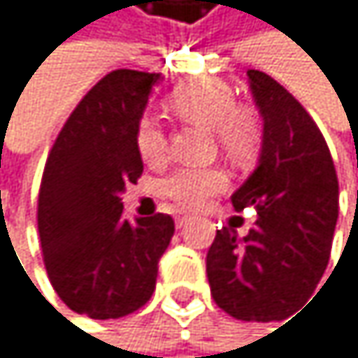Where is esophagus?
Returning <instances> with one entry per match:
<instances>
[{
	"label": "esophagus",
	"mask_w": 358,
	"mask_h": 358,
	"mask_svg": "<svg viewBox=\"0 0 358 358\" xmlns=\"http://www.w3.org/2000/svg\"><path fill=\"white\" fill-rule=\"evenodd\" d=\"M189 219H191V215H187V213H182V210H180V213L176 215V225H178V227H182Z\"/></svg>",
	"instance_id": "obj_1"
}]
</instances>
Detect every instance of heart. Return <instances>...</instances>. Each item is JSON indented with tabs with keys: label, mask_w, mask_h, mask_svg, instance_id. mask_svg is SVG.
Returning a JSON list of instances; mask_svg holds the SVG:
<instances>
[{
	"label": "heart",
	"mask_w": 358,
	"mask_h": 358,
	"mask_svg": "<svg viewBox=\"0 0 358 358\" xmlns=\"http://www.w3.org/2000/svg\"><path fill=\"white\" fill-rule=\"evenodd\" d=\"M171 111L203 131H210L219 148L236 161L249 159L262 137L257 115L236 105L234 90L219 79H199L178 87L169 99ZM137 152L148 165H161L169 155V139L163 124L155 117H141L135 133ZM227 187V176L217 167H180L165 178L163 191L176 203L187 208H201L210 197Z\"/></svg>",
	"instance_id": "obj_1"
}]
</instances>
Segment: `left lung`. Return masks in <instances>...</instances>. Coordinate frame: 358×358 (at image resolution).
Instances as JSON below:
<instances>
[{
  "label": "left lung",
  "mask_w": 358,
  "mask_h": 358,
  "mask_svg": "<svg viewBox=\"0 0 358 358\" xmlns=\"http://www.w3.org/2000/svg\"><path fill=\"white\" fill-rule=\"evenodd\" d=\"M264 117L257 169L231 195L236 213L255 208L247 236L217 229L206 255L215 303L231 318H287L322 279L339 213L337 171L329 145L305 107L262 71L247 73ZM238 219V217H236Z\"/></svg>",
  "instance_id": "left-lung-1"
}]
</instances>
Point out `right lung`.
I'll use <instances>...</instances> for the list:
<instances>
[{
	"label": "right lung",
	"mask_w": 358,
	"mask_h": 358,
	"mask_svg": "<svg viewBox=\"0 0 358 358\" xmlns=\"http://www.w3.org/2000/svg\"><path fill=\"white\" fill-rule=\"evenodd\" d=\"M159 73L120 68L96 83L62 127L38 193V234L57 296L94 320L122 318L155 292L173 219H127L122 193L143 163L135 133Z\"/></svg>",
	"instance_id": "1"
}]
</instances>
